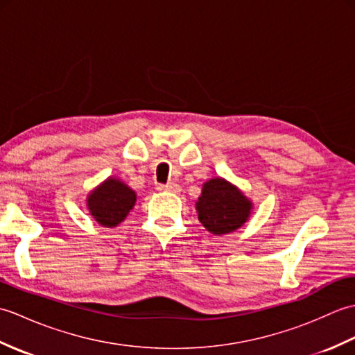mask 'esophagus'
Wrapping results in <instances>:
<instances>
[{
  "label": "esophagus",
  "instance_id": "1",
  "mask_svg": "<svg viewBox=\"0 0 355 355\" xmlns=\"http://www.w3.org/2000/svg\"><path fill=\"white\" fill-rule=\"evenodd\" d=\"M158 191H169V192H178L180 186L175 183H169V184H160L157 187Z\"/></svg>",
  "mask_w": 355,
  "mask_h": 355
}]
</instances>
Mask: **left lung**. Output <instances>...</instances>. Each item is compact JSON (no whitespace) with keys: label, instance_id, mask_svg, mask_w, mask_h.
<instances>
[{"label":"left lung","instance_id":"1","mask_svg":"<svg viewBox=\"0 0 355 355\" xmlns=\"http://www.w3.org/2000/svg\"><path fill=\"white\" fill-rule=\"evenodd\" d=\"M250 209L252 202L223 178H214L202 186L197 201L198 220L214 235L239 229L250 215Z\"/></svg>","mask_w":355,"mask_h":355}]
</instances>
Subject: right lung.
I'll use <instances>...</instances> for the list:
<instances>
[{
    "instance_id": "right-lung-1",
    "label": "right lung",
    "mask_w": 355,
    "mask_h": 355,
    "mask_svg": "<svg viewBox=\"0 0 355 355\" xmlns=\"http://www.w3.org/2000/svg\"><path fill=\"white\" fill-rule=\"evenodd\" d=\"M89 214L103 227L122 223L135 205V192L116 178H108L87 200Z\"/></svg>"
}]
</instances>
